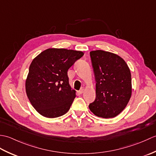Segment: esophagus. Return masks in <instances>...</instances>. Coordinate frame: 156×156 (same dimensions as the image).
I'll use <instances>...</instances> for the list:
<instances>
[{
    "instance_id": "34e87169",
    "label": "esophagus",
    "mask_w": 156,
    "mask_h": 156,
    "mask_svg": "<svg viewBox=\"0 0 156 156\" xmlns=\"http://www.w3.org/2000/svg\"><path fill=\"white\" fill-rule=\"evenodd\" d=\"M84 90H85V88H84V87H82V88H80V90H79V93H80V94H82V93H83V92H84Z\"/></svg>"
}]
</instances>
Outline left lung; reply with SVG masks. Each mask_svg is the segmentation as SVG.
I'll use <instances>...</instances> for the list:
<instances>
[{"label": "left lung", "mask_w": 156, "mask_h": 156, "mask_svg": "<svg viewBox=\"0 0 156 156\" xmlns=\"http://www.w3.org/2000/svg\"><path fill=\"white\" fill-rule=\"evenodd\" d=\"M96 84V98L89 108L99 117L112 118L130 100L131 75L127 64L117 54L102 50L90 52Z\"/></svg>", "instance_id": "left-lung-1"}]
</instances>
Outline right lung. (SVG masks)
<instances>
[{
	"label": "right lung",
	"instance_id": "obj_1",
	"mask_svg": "<svg viewBox=\"0 0 156 156\" xmlns=\"http://www.w3.org/2000/svg\"><path fill=\"white\" fill-rule=\"evenodd\" d=\"M84 53L49 48L34 59L25 82L26 93L39 114L56 118L67 112L76 97L69 84L68 69Z\"/></svg>",
	"mask_w": 156,
	"mask_h": 156
}]
</instances>
